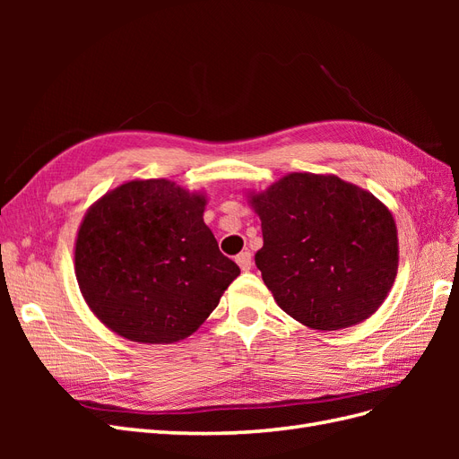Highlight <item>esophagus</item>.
<instances>
[{"instance_id": "esophagus-1", "label": "esophagus", "mask_w": 459, "mask_h": 459, "mask_svg": "<svg viewBox=\"0 0 459 459\" xmlns=\"http://www.w3.org/2000/svg\"><path fill=\"white\" fill-rule=\"evenodd\" d=\"M235 262L239 264V268L243 270V272H248L253 268V256H251V253L248 251H243L241 255H238V258H235Z\"/></svg>"}]
</instances>
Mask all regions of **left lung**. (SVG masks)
<instances>
[{
  "label": "left lung",
  "mask_w": 459,
  "mask_h": 459,
  "mask_svg": "<svg viewBox=\"0 0 459 459\" xmlns=\"http://www.w3.org/2000/svg\"><path fill=\"white\" fill-rule=\"evenodd\" d=\"M245 195L262 221L256 268L283 312L337 331L379 310L396 280L398 231L373 193L335 174L290 172Z\"/></svg>",
  "instance_id": "8db88e82"
}]
</instances>
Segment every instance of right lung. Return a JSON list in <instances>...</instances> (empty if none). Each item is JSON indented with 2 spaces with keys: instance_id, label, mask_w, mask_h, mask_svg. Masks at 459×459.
<instances>
[{
  "instance_id": "add662e5",
  "label": "right lung",
  "mask_w": 459,
  "mask_h": 459,
  "mask_svg": "<svg viewBox=\"0 0 459 459\" xmlns=\"http://www.w3.org/2000/svg\"><path fill=\"white\" fill-rule=\"evenodd\" d=\"M208 199L164 178L128 179L80 221L74 273L93 316L117 335L172 344L193 335L239 275L204 224Z\"/></svg>"
}]
</instances>
